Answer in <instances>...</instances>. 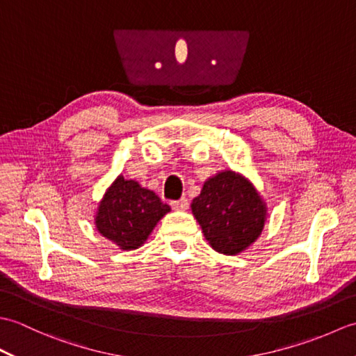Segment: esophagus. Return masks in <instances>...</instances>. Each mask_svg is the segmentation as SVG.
<instances>
[{
  "mask_svg": "<svg viewBox=\"0 0 356 356\" xmlns=\"http://www.w3.org/2000/svg\"><path fill=\"white\" fill-rule=\"evenodd\" d=\"M171 207L177 211H185V209H188V207H190V202H188L185 197L179 199V200H172Z\"/></svg>",
  "mask_w": 356,
  "mask_h": 356,
  "instance_id": "1",
  "label": "esophagus"
}]
</instances>
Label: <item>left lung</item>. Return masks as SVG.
<instances>
[{"label":"left lung","mask_w":356,"mask_h":356,"mask_svg":"<svg viewBox=\"0 0 356 356\" xmlns=\"http://www.w3.org/2000/svg\"><path fill=\"white\" fill-rule=\"evenodd\" d=\"M191 208L209 245L226 255L241 252L260 236L266 214L254 186L232 171L209 179Z\"/></svg>","instance_id":"obj_1"}]
</instances>
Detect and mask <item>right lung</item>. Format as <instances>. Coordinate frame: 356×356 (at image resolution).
<instances>
[{
  "label": "right lung",
  "instance_id": "1",
  "mask_svg": "<svg viewBox=\"0 0 356 356\" xmlns=\"http://www.w3.org/2000/svg\"><path fill=\"white\" fill-rule=\"evenodd\" d=\"M168 211L153 191L119 176L99 203L96 228L120 249H136Z\"/></svg>",
  "mask_w": 356,
  "mask_h": 356
}]
</instances>
